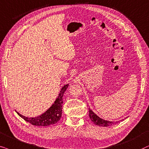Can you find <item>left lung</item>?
Returning <instances> with one entry per match:
<instances>
[{
    "instance_id": "8db88e82",
    "label": "left lung",
    "mask_w": 149,
    "mask_h": 149,
    "mask_svg": "<svg viewBox=\"0 0 149 149\" xmlns=\"http://www.w3.org/2000/svg\"><path fill=\"white\" fill-rule=\"evenodd\" d=\"M88 112H89V117H90L91 120H92V122H93V123L97 125L102 126V127H108V126L112 125L119 122V121L112 122V121H109V120H106L102 119V118L99 117L98 116H97V115L95 114L90 108H88Z\"/></svg>"
}]
</instances>
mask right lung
Listing matches in <instances>:
<instances>
[{
  "label": "right lung",
  "mask_w": 149,
  "mask_h": 149,
  "mask_svg": "<svg viewBox=\"0 0 149 149\" xmlns=\"http://www.w3.org/2000/svg\"><path fill=\"white\" fill-rule=\"evenodd\" d=\"M68 86L69 84H66L61 88L60 93L58 94V98H56V101L52 104V106L46 112L40 115V116L34 118H28L23 116V115L19 114L17 112H16L24 120H25L28 123H30L33 125L49 126L50 125L56 123L61 118V115H62V106L63 103V97L66 89L68 88Z\"/></svg>",
  "instance_id": "obj_1"
}]
</instances>
